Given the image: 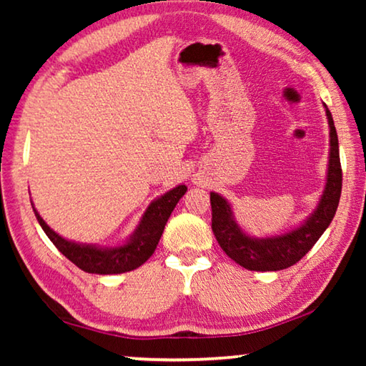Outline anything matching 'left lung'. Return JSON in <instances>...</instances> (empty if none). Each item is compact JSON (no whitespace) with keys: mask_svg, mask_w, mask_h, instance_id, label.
I'll return each instance as SVG.
<instances>
[{"mask_svg":"<svg viewBox=\"0 0 366 366\" xmlns=\"http://www.w3.org/2000/svg\"><path fill=\"white\" fill-rule=\"evenodd\" d=\"M327 126H330V157L323 194L317 208L300 224L282 234L268 237H253L235 221L231 203L216 192L209 194L212 200V229L216 240L229 258L250 271H281L295 264L331 224L339 205L342 190V169L339 159V140L332 116L325 104Z\"/></svg>","mask_w":366,"mask_h":366,"instance_id":"8db88e82","label":"left lung"}]
</instances>
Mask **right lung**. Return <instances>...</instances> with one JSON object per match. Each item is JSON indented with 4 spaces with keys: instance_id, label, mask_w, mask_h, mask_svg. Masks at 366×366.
Returning <instances> with one entry per match:
<instances>
[{
    "instance_id": "add662e5",
    "label": "right lung",
    "mask_w": 366,
    "mask_h": 366,
    "mask_svg": "<svg viewBox=\"0 0 366 366\" xmlns=\"http://www.w3.org/2000/svg\"><path fill=\"white\" fill-rule=\"evenodd\" d=\"M185 192H187V187L181 184L177 187L168 190L161 197L154 198L145 209V213L142 214L135 231L122 244L113 247L84 244L64 239L63 235L54 232L46 224L45 219L35 209L34 203L32 208L36 216V221L40 222V226L48 235V239L56 245V249L66 258H69L80 269L85 272H92V274H121V272L139 268V266L144 264L153 255L172 209L176 208L177 202L184 197Z\"/></svg>"
}]
</instances>
